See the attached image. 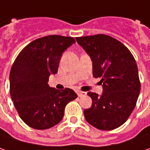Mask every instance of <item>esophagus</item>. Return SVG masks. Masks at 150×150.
<instances>
[{
	"instance_id": "obj_1",
	"label": "esophagus",
	"mask_w": 150,
	"mask_h": 150,
	"mask_svg": "<svg viewBox=\"0 0 150 150\" xmlns=\"http://www.w3.org/2000/svg\"><path fill=\"white\" fill-rule=\"evenodd\" d=\"M77 95L79 97H83L86 95V92H83V91H77Z\"/></svg>"
}]
</instances>
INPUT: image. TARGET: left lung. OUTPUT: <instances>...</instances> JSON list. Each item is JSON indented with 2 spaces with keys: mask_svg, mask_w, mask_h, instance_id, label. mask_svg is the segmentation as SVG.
<instances>
[{
  "mask_svg": "<svg viewBox=\"0 0 150 150\" xmlns=\"http://www.w3.org/2000/svg\"><path fill=\"white\" fill-rule=\"evenodd\" d=\"M91 56L93 76L101 78V96L88 92L92 105L84 110L85 120L101 130H112L129 119L136 105L140 81L135 59L125 45L107 35L76 37Z\"/></svg>",
  "mask_w": 150,
  "mask_h": 150,
  "instance_id": "1",
  "label": "left lung"
}]
</instances>
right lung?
<instances>
[{
  "mask_svg": "<svg viewBox=\"0 0 150 150\" xmlns=\"http://www.w3.org/2000/svg\"><path fill=\"white\" fill-rule=\"evenodd\" d=\"M73 37L44 36L27 45L17 55L10 72V94L19 116L28 126L46 129L61 121L66 105L77 98L69 88L50 87L49 76L56 74Z\"/></svg>",
  "mask_w": 150,
  "mask_h": 150,
  "instance_id": "add662e5",
  "label": "right lung"
}]
</instances>
